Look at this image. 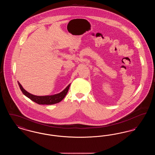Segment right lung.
Listing matches in <instances>:
<instances>
[{"label":"right lung","mask_w":155,"mask_h":155,"mask_svg":"<svg viewBox=\"0 0 155 155\" xmlns=\"http://www.w3.org/2000/svg\"><path fill=\"white\" fill-rule=\"evenodd\" d=\"M18 84L24 95L30 98L31 101H34V102L38 103L39 104H53L59 103L60 102H61L66 95L70 86V84H69L62 92H60L58 94H55L53 95H48V96H36L30 94L27 91H25L22 88V85L20 84V83L18 81Z\"/></svg>","instance_id":"obj_1"}]
</instances>
